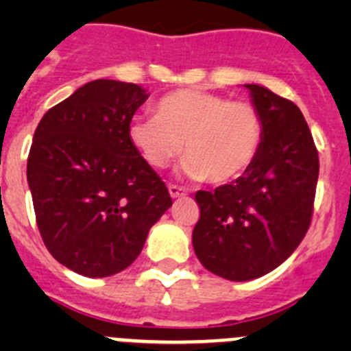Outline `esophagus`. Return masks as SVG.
Returning <instances> with one entry per match:
<instances>
[{"label":"esophagus","mask_w":351,"mask_h":351,"mask_svg":"<svg viewBox=\"0 0 351 351\" xmlns=\"http://www.w3.org/2000/svg\"><path fill=\"white\" fill-rule=\"evenodd\" d=\"M169 193L172 198H179V197H186V195H188V190L182 188V186L169 184Z\"/></svg>","instance_id":"1"}]
</instances>
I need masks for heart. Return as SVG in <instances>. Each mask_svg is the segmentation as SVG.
<instances>
[{
    "mask_svg": "<svg viewBox=\"0 0 351 351\" xmlns=\"http://www.w3.org/2000/svg\"><path fill=\"white\" fill-rule=\"evenodd\" d=\"M128 138L153 169H165L182 149V172L188 178L226 184L255 161L263 121L258 108L247 101L184 88L160 98L154 117L133 119Z\"/></svg>",
    "mask_w": 351,
    "mask_h": 351,
    "instance_id": "b5f03b06",
    "label": "heart"
}]
</instances>
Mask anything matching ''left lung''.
<instances>
[{"label": "left lung", "instance_id": "1", "mask_svg": "<svg viewBox=\"0 0 351 351\" xmlns=\"http://www.w3.org/2000/svg\"><path fill=\"white\" fill-rule=\"evenodd\" d=\"M263 121L250 169L214 191H197L193 247L207 271L250 281L274 271L311 225L318 151L300 108L258 84H246Z\"/></svg>", "mask_w": 351, "mask_h": 351}]
</instances>
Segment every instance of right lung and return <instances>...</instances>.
I'll use <instances>...</instances> for the list:
<instances>
[{"label": "right lung", "instance_id": "right-lung-1", "mask_svg": "<svg viewBox=\"0 0 351 351\" xmlns=\"http://www.w3.org/2000/svg\"><path fill=\"white\" fill-rule=\"evenodd\" d=\"M147 96L137 84L93 80L49 108L35 130L27 184L36 225L51 255L77 274L125 271L172 206L128 138Z\"/></svg>", "mask_w": 351, "mask_h": 351}]
</instances>
